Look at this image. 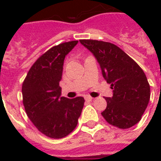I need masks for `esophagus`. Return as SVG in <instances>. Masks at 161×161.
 Listing matches in <instances>:
<instances>
[{
	"mask_svg": "<svg viewBox=\"0 0 161 161\" xmlns=\"http://www.w3.org/2000/svg\"><path fill=\"white\" fill-rule=\"evenodd\" d=\"M84 99H85L86 101H91V100H93L94 98L92 97H91V96H85V97H84Z\"/></svg>",
	"mask_w": 161,
	"mask_h": 161,
	"instance_id": "obj_1",
	"label": "esophagus"
}]
</instances>
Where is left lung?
Segmentation results:
<instances>
[{"instance_id": "8db88e82", "label": "left lung", "mask_w": 161, "mask_h": 161, "mask_svg": "<svg viewBox=\"0 0 161 161\" xmlns=\"http://www.w3.org/2000/svg\"><path fill=\"white\" fill-rule=\"evenodd\" d=\"M79 41L93 53L113 90V97H105L107 107L102 115L116 128L126 129L135 126L141 121L150 100V85L144 71L114 44L95 40Z\"/></svg>"}]
</instances>
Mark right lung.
Returning a JSON list of instances; mask_svg holds the SVG:
<instances>
[{
  "label": "right lung",
  "instance_id": "add662e5",
  "mask_svg": "<svg viewBox=\"0 0 161 161\" xmlns=\"http://www.w3.org/2000/svg\"><path fill=\"white\" fill-rule=\"evenodd\" d=\"M77 42L62 43L46 52L30 68L22 84L26 115L50 138H64L73 131L84 107V97H61L59 86L64 58Z\"/></svg>",
  "mask_w": 161,
  "mask_h": 161
}]
</instances>
